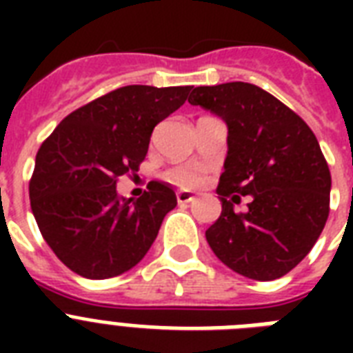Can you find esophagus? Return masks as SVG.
<instances>
[{
  "mask_svg": "<svg viewBox=\"0 0 353 353\" xmlns=\"http://www.w3.org/2000/svg\"><path fill=\"white\" fill-rule=\"evenodd\" d=\"M176 198H177V203H190V201H194L196 199V196L190 192H177L176 194Z\"/></svg>",
  "mask_w": 353,
  "mask_h": 353,
  "instance_id": "1",
  "label": "esophagus"
}]
</instances>
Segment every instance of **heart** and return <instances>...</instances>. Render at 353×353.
Wrapping results in <instances>:
<instances>
[{"instance_id":"heart-1","label":"heart","mask_w":353,"mask_h":353,"mask_svg":"<svg viewBox=\"0 0 353 353\" xmlns=\"http://www.w3.org/2000/svg\"><path fill=\"white\" fill-rule=\"evenodd\" d=\"M165 177L172 185H176L179 188H196L203 183L205 168L194 163H187V165L172 166L170 170H166Z\"/></svg>"}]
</instances>
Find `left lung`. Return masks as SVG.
I'll use <instances>...</instances> for the list:
<instances>
[{"label": "left lung", "instance_id": "left-lung-1", "mask_svg": "<svg viewBox=\"0 0 353 353\" xmlns=\"http://www.w3.org/2000/svg\"><path fill=\"white\" fill-rule=\"evenodd\" d=\"M188 102L229 128L225 172L216 188L221 214L205 232L210 249L247 279L284 276L312 251L330 214L332 176L315 133L247 82L192 88ZM236 193L252 196L247 213L234 210Z\"/></svg>", "mask_w": 353, "mask_h": 353}]
</instances>
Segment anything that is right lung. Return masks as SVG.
<instances>
[{"label": "right lung", "instance_id": "add662e5", "mask_svg": "<svg viewBox=\"0 0 353 353\" xmlns=\"http://www.w3.org/2000/svg\"><path fill=\"white\" fill-rule=\"evenodd\" d=\"M192 85H124L74 110L41 143L29 183L43 240L73 273L102 280L137 265L157 238L176 192L159 181L137 199L117 181L139 170L154 128Z\"/></svg>", "mask_w": 353, "mask_h": 353}]
</instances>
